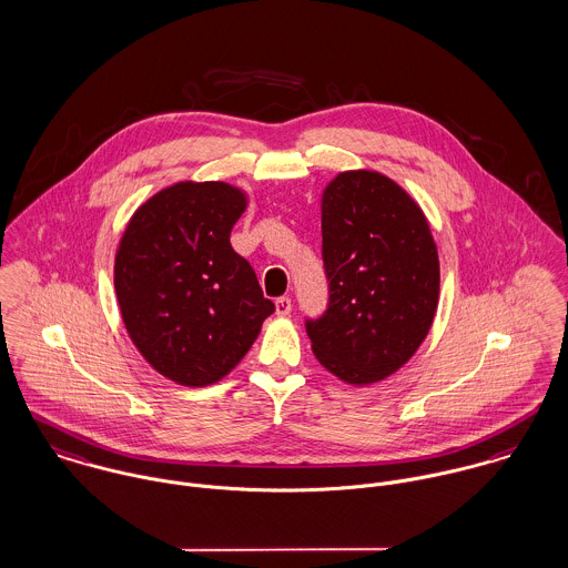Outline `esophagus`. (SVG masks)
Wrapping results in <instances>:
<instances>
[{
  "label": "esophagus",
  "instance_id": "34e87169",
  "mask_svg": "<svg viewBox=\"0 0 568 568\" xmlns=\"http://www.w3.org/2000/svg\"><path fill=\"white\" fill-rule=\"evenodd\" d=\"M276 313L278 315H290L292 313V298L290 296L276 298Z\"/></svg>",
  "mask_w": 568,
  "mask_h": 568
}]
</instances>
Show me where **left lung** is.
<instances>
[{
    "instance_id": "1",
    "label": "left lung",
    "mask_w": 568,
    "mask_h": 568,
    "mask_svg": "<svg viewBox=\"0 0 568 568\" xmlns=\"http://www.w3.org/2000/svg\"><path fill=\"white\" fill-rule=\"evenodd\" d=\"M322 262L328 305L305 320L313 354L349 385L392 376L437 311V246L424 212L389 176L342 173L322 196Z\"/></svg>"
}]
</instances>
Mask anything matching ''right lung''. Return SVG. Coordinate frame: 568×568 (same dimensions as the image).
Listing matches in <instances>:
<instances>
[{"mask_svg":"<svg viewBox=\"0 0 568 568\" xmlns=\"http://www.w3.org/2000/svg\"><path fill=\"white\" fill-rule=\"evenodd\" d=\"M246 210L242 190L181 181L130 220L114 287L131 342L166 378L205 387L251 349L274 303L229 242Z\"/></svg>","mask_w":568,"mask_h":568,"instance_id":"1","label":"right lung"}]
</instances>
